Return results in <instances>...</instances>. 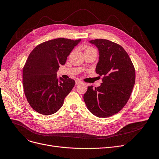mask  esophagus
Returning a JSON list of instances; mask_svg holds the SVG:
<instances>
[{"label": "esophagus", "mask_w": 159, "mask_h": 159, "mask_svg": "<svg viewBox=\"0 0 159 159\" xmlns=\"http://www.w3.org/2000/svg\"><path fill=\"white\" fill-rule=\"evenodd\" d=\"M81 82H82V81H81L80 80H79V79H77V80H75V84H76V85H78V84H80Z\"/></svg>", "instance_id": "esophagus-1"}]
</instances>
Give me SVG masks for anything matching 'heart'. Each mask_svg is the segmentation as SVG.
<instances>
[{"label":"heart","instance_id":"1","mask_svg":"<svg viewBox=\"0 0 159 159\" xmlns=\"http://www.w3.org/2000/svg\"><path fill=\"white\" fill-rule=\"evenodd\" d=\"M94 50L93 48L90 47L89 46H85L84 47V51H85V53L87 52H89V51H90V50Z\"/></svg>","mask_w":159,"mask_h":159}]
</instances>
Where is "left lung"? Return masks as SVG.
Wrapping results in <instances>:
<instances>
[{"label": "left lung", "instance_id": "obj_1", "mask_svg": "<svg viewBox=\"0 0 159 159\" xmlns=\"http://www.w3.org/2000/svg\"><path fill=\"white\" fill-rule=\"evenodd\" d=\"M89 42L99 50L96 72L103 78L101 86L88 87L84 100L92 114L107 118L121 111L129 99L135 82L134 67L120 44L103 39Z\"/></svg>", "mask_w": 159, "mask_h": 159}]
</instances>
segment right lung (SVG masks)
Here are the masks:
<instances>
[{
    "mask_svg": "<svg viewBox=\"0 0 159 159\" xmlns=\"http://www.w3.org/2000/svg\"><path fill=\"white\" fill-rule=\"evenodd\" d=\"M80 39L57 38L43 42L30 54L23 67L22 84L31 107L43 115L58 111L75 84L74 80L57 78L60 65H63Z\"/></svg>",
    "mask_w": 159,
    "mask_h": 159,
    "instance_id": "obj_1",
    "label": "right lung"
}]
</instances>
